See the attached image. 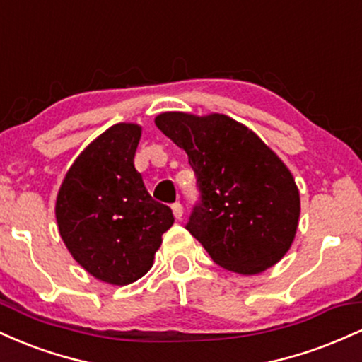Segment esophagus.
Instances as JSON below:
<instances>
[{
	"mask_svg": "<svg viewBox=\"0 0 362 362\" xmlns=\"http://www.w3.org/2000/svg\"><path fill=\"white\" fill-rule=\"evenodd\" d=\"M172 211H173V216H175L177 219H182V216H184V206H182L180 202H175V204L172 206Z\"/></svg>",
	"mask_w": 362,
	"mask_h": 362,
	"instance_id": "34e87169",
	"label": "esophagus"
}]
</instances>
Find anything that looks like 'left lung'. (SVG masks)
Segmentation results:
<instances>
[{
	"label": "left lung",
	"mask_w": 362,
	"mask_h": 362,
	"mask_svg": "<svg viewBox=\"0 0 362 362\" xmlns=\"http://www.w3.org/2000/svg\"><path fill=\"white\" fill-rule=\"evenodd\" d=\"M155 124L189 156L201 201L185 228L211 259L243 276L276 265L300 219V190L281 158L223 114L163 112Z\"/></svg>",
	"instance_id": "8db88e82"
}]
</instances>
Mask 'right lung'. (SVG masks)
Returning a JSON list of instances; mask_svg holds the SVG:
<instances>
[{"mask_svg": "<svg viewBox=\"0 0 362 362\" xmlns=\"http://www.w3.org/2000/svg\"><path fill=\"white\" fill-rule=\"evenodd\" d=\"M141 126L120 122L81 151L56 201L59 235L95 279L126 286L151 269L161 235L173 224L168 206L148 194L134 168Z\"/></svg>", "mask_w": 362, "mask_h": 362, "instance_id": "1", "label": "right lung"}]
</instances>
